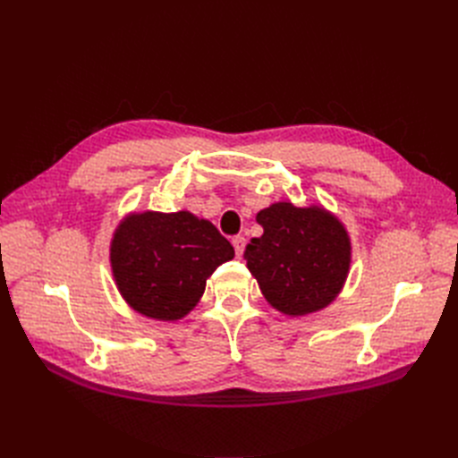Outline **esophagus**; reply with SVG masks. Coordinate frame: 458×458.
Returning a JSON list of instances; mask_svg holds the SVG:
<instances>
[{"label": "esophagus", "instance_id": "obj_1", "mask_svg": "<svg viewBox=\"0 0 458 458\" xmlns=\"http://www.w3.org/2000/svg\"><path fill=\"white\" fill-rule=\"evenodd\" d=\"M233 246H234V252H237V256H242L244 246H246V239L242 237V234H239V237L233 239Z\"/></svg>", "mask_w": 458, "mask_h": 458}]
</instances>
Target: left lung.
<instances>
[{"instance_id": "1", "label": "left lung", "mask_w": 458, "mask_h": 458, "mask_svg": "<svg viewBox=\"0 0 458 458\" xmlns=\"http://www.w3.org/2000/svg\"><path fill=\"white\" fill-rule=\"evenodd\" d=\"M264 234L244 259L266 301L287 316H306L337 299L351 267V239L321 206L276 202L258 212Z\"/></svg>"}]
</instances>
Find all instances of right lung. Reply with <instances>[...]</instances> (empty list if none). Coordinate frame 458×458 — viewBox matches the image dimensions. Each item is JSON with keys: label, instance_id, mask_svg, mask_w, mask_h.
<instances>
[{"label": "right lung", "instance_id": "1", "mask_svg": "<svg viewBox=\"0 0 458 458\" xmlns=\"http://www.w3.org/2000/svg\"><path fill=\"white\" fill-rule=\"evenodd\" d=\"M233 256L214 224L184 209L127 216L109 249L123 299L139 314L162 321L187 316L204 294L206 279Z\"/></svg>", "mask_w": 458, "mask_h": 458}]
</instances>
